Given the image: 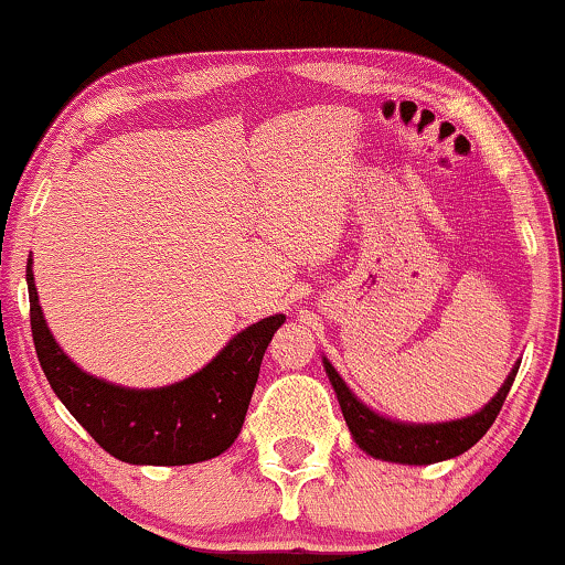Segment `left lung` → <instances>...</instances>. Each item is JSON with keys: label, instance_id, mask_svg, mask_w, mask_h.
<instances>
[{"label": "left lung", "instance_id": "left-lung-1", "mask_svg": "<svg viewBox=\"0 0 565 565\" xmlns=\"http://www.w3.org/2000/svg\"><path fill=\"white\" fill-rule=\"evenodd\" d=\"M519 365L521 362L513 365L509 377H505V383L501 385V391H498L480 412L469 414V417L463 419H454V423L412 425L383 417V414L370 409L367 404H362L360 398L349 391V385L341 381V375L335 373L331 362L323 356L326 375L333 385L341 414H344L349 433H352L356 446L365 454L375 456V459L396 463H435L469 451V448L490 430V425L495 423L498 412H501L505 396H509L513 385V377L519 373Z\"/></svg>", "mask_w": 565, "mask_h": 565}]
</instances>
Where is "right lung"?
<instances>
[{
  "label": "right lung",
  "mask_w": 565,
  "mask_h": 565,
  "mask_svg": "<svg viewBox=\"0 0 565 565\" xmlns=\"http://www.w3.org/2000/svg\"><path fill=\"white\" fill-rule=\"evenodd\" d=\"M25 281L33 344L46 381L106 454L127 463L182 467L209 461L237 440L263 354L287 316L247 326L209 365L180 383L125 388L88 375L62 352L41 312L31 258Z\"/></svg>",
  "instance_id": "right-lung-1"
}]
</instances>
